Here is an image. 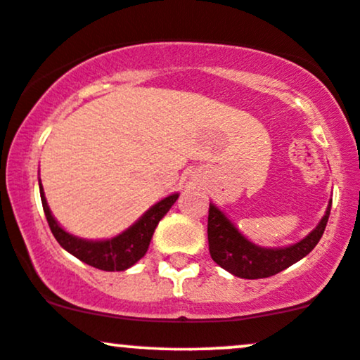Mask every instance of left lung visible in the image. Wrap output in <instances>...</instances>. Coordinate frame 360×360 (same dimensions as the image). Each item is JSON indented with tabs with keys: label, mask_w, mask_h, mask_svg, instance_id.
Masks as SVG:
<instances>
[{
	"label": "left lung",
	"mask_w": 360,
	"mask_h": 360,
	"mask_svg": "<svg viewBox=\"0 0 360 360\" xmlns=\"http://www.w3.org/2000/svg\"><path fill=\"white\" fill-rule=\"evenodd\" d=\"M332 201L320 219L317 228L307 235L304 240L285 248H262L251 243L238 231L235 224L216 207L210 205L207 214V241H210L211 258L224 270L240 278L257 280L276 275L285 268L292 266L317 246L326 231Z\"/></svg>",
	"instance_id": "obj_1"
}]
</instances>
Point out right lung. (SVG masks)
I'll return each instance as SVG.
<instances>
[{"label":"right lung","instance_id":"add662e5","mask_svg":"<svg viewBox=\"0 0 360 360\" xmlns=\"http://www.w3.org/2000/svg\"><path fill=\"white\" fill-rule=\"evenodd\" d=\"M40 196L49 226L51 233H53L55 240L58 241L63 250H67L73 257L79 258L80 262H84L94 268H98V270L124 271L132 265H136L139 259L144 257L147 248H149L150 238L154 235L155 226L164 218V214L171 210V206L174 205L179 194H171V196L161 199L150 210H147L131 228H127L120 235L110 238V240L102 241L82 240V238H77L65 231L56 223L49 205H46L41 184Z\"/></svg>","mask_w":360,"mask_h":360}]
</instances>
